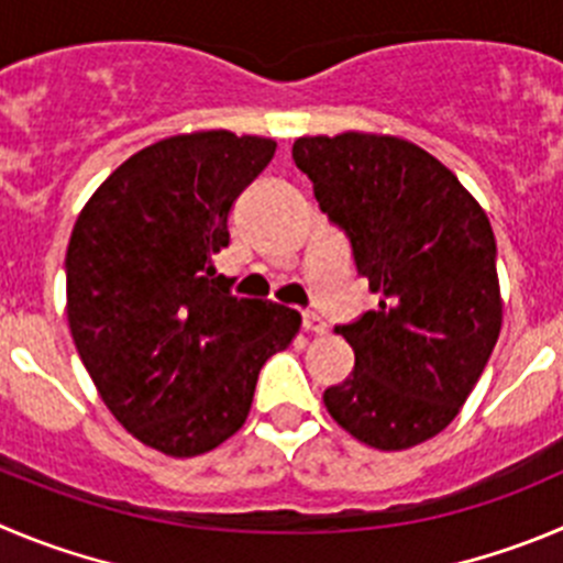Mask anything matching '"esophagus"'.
<instances>
[{"label":"esophagus","mask_w":563,"mask_h":563,"mask_svg":"<svg viewBox=\"0 0 563 563\" xmlns=\"http://www.w3.org/2000/svg\"><path fill=\"white\" fill-rule=\"evenodd\" d=\"M302 328H306L308 333H317V335L328 333V322H324V319L319 317L317 311H306V313H302Z\"/></svg>","instance_id":"1"}]
</instances>
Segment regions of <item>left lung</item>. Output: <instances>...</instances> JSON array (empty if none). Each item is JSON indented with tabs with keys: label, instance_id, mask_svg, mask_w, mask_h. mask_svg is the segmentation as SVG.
Wrapping results in <instances>:
<instances>
[{
	"label": "left lung",
	"instance_id": "8db88e82",
	"mask_svg": "<svg viewBox=\"0 0 563 563\" xmlns=\"http://www.w3.org/2000/svg\"><path fill=\"white\" fill-rule=\"evenodd\" d=\"M291 157L380 297L335 324L355 369L324 406L369 448L422 444L453 422L500 335L492 224L444 163L402 139H297Z\"/></svg>",
	"mask_w": 563,
	"mask_h": 563
}]
</instances>
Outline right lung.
Instances as JSON below:
<instances>
[{
  "mask_svg": "<svg viewBox=\"0 0 563 563\" xmlns=\"http://www.w3.org/2000/svg\"><path fill=\"white\" fill-rule=\"evenodd\" d=\"M275 141L175 135L124 161L77 217L68 328L104 406L146 448L191 459L244 424L261 366L299 330L291 308L241 299L217 272L239 194Z\"/></svg>",
  "mask_w": 563,
  "mask_h": 563,
  "instance_id": "add662e5",
  "label": "right lung"
}]
</instances>
